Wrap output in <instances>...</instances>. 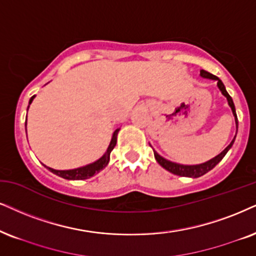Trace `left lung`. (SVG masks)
I'll use <instances>...</instances> for the list:
<instances>
[{"label": "left lung", "instance_id": "obj_1", "mask_svg": "<svg viewBox=\"0 0 256 256\" xmlns=\"http://www.w3.org/2000/svg\"><path fill=\"white\" fill-rule=\"evenodd\" d=\"M200 76H202V78H206V79L215 80V82H218V90H221L222 94L226 98H227L228 105L230 106L232 116H234V118H235L236 130H238V116H236V111H235V105H234V102H232V96L228 94L227 90H226V87H224V85H223V82L218 79V76H214V74L206 72V70H200ZM235 137H236V134H235ZM235 137L230 142V144H229L228 146L224 150L221 152V154H218V156H215L214 158H212V160L204 162V163L195 164V166H186V164L174 163V162H171L169 160H166V158H164V157H162L160 154H158L154 150V158H156V160L158 162V164H160V166H163L166 170L169 171V172L174 174H177V176L192 177V178H197V177H200V176H203V174H206V172H209L210 170L214 169V168L218 166L220 162L222 160V158L226 156V154H227V152L230 150V148L232 146V144H234V142H235Z\"/></svg>", "mask_w": 256, "mask_h": 256}]
</instances>
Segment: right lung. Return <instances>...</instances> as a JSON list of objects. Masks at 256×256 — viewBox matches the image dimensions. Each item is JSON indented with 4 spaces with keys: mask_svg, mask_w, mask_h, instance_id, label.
Segmentation results:
<instances>
[{
    "mask_svg": "<svg viewBox=\"0 0 256 256\" xmlns=\"http://www.w3.org/2000/svg\"><path fill=\"white\" fill-rule=\"evenodd\" d=\"M34 98H35V96H32L30 100H29V105L32 104V102H33ZM29 105H28V108H29ZM28 108H27V111H28ZM26 128H27V122H26ZM119 130H120V128H116V130L113 131L111 142H110L108 146V148H106V152L99 158V160L93 162V163H90V164H87V166L76 168V169H70V170H56V169H52V168H50V166H46L47 169L50 171V172H53L54 174H56V176H59V177H62V178H64V180H80L90 178V177L94 176L96 174L100 172V171L104 169V168L108 166V164L110 162V154H111V151L114 148L116 144H117V136H118Z\"/></svg>",
    "mask_w": 256,
    "mask_h": 256,
    "instance_id": "add662e5",
    "label": "right lung"
}]
</instances>
